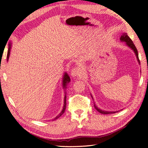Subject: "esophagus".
<instances>
[{"label": "esophagus", "instance_id": "obj_1", "mask_svg": "<svg viewBox=\"0 0 148 148\" xmlns=\"http://www.w3.org/2000/svg\"><path fill=\"white\" fill-rule=\"evenodd\" d=\"M83 69L81 66H75L73 69H71V75L72 77H78L82 74Z\"/></svg>", "mask_w": 148, "mask_h": 148}]
</instances>
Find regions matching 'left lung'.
<instances>
[{"mask_svg":"<svg viewBox=\"0 0 148 148\" xmlns=\"http://www.w3.org/2000/svg\"><path fill=\"white\" fill-rule=\"evenodd\" d=\"M120 40L122 41H125V42H126L127 45L130 47L131 49H132L133 51L135 52V54L136 56V57H137V59L139 62V63L140 64V60H139V57H138V51L136 49V47H135V44H134L133 42L132 41V40L129 38L128 36L127 35V33H123L122 34V36H121L120 37ZM94 106H95V109L99 112H100L101 114H113V113H115V112H107V111H104L102 110H101L100 109L98 108V107H97V106H96V104L94 103Z\"/></svg>","mask_w":148,"mask_h":148,"instance_id":"1","label":"left lung"}]
</instances>
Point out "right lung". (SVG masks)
I'll list each match as a JSON object with an SVG mask.
<instances>
[{
    "label": "right lung",
    "mask_w": 148,
    "mask_h": 148,
    "mask_svg": "<svg viewBox=\"0 0 148 148\" xmlns=\"http://www.w3.org/2000/svg\"><path fill=\"white\" fill-rule=\"evenodd\" d=\"M10 51V47H9V49H8V53H7V60H8V57H9ZM70 77H69V76L65 73V75H64V78H63V88H64V89H65V88H66V85H67V84H68V83L70 82ZM66 92H65V97H64V108H63V109H62V110L61 112L60 113V114H59V115H58V116H57V117L54 119V120H56L57 119L60 117V116L64 113L65 110V109H66Z\"/></svg>",
    "instance_id": "1"
}]
</instances>
